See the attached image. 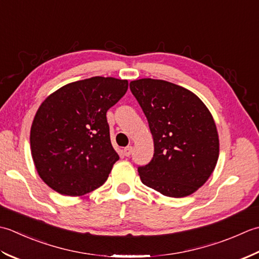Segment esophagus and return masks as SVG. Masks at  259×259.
Segmentation results:
<instances>
[{
  "label": "esophagus",
  "mask_w": 259,
  "mask_h": 259,
  "mask_svg": "<svg viewBox=\"0 0 259 259\" xmlns=\"http://www.w3.org/2000/svg\"><path fill=\"white\" fill-rule=\"evenodd\" d=\"M123 152H124V155L125 156H130L132 154V152H133V147H132V146H126Z\"/></svg>",
  "instance_id": "esophagus-1"
}]
</instances>
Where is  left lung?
Masks as SVG:
<instances>
[{"mask_svg": "<svg viewBox=\"0 0 259 259\" xmlns=\"http://www.w3.org/2000/svg\"><path fill=\"white\" fill-rule=\"evenodd\" d=\"M130 88L145 114L154 141L141 180L163 196L182 198L203 186L219 156L214 120L198 96L176 83L144 78Z\"/></svg>", "mask_w": 259, "mask_h": 259, "instance_id": "1", "label": "left lung"}]
</instances>
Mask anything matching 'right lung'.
<instances>
[{
    "label": "right lung",
    "instance_id": "obj_1",
    "mask_svg": "<svg viewBox=\"0 0 259 259\" xmlns=\"http://www.w3.org/2000/svg\"><path fill=\"white\" fill-rule=\"evenodd\" d=\"M127 88V80L92 77L68 83L41 104L31 127V153L51 189L83 196L107 180L119 156L110 143L106 113Z\"/></svg>",
    "mask_w": 259,
    "mask_h": 259
}]
</instances>
